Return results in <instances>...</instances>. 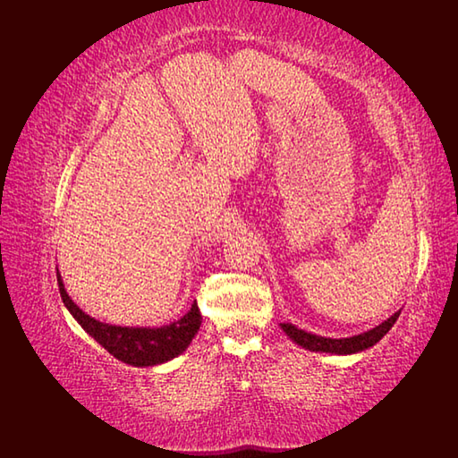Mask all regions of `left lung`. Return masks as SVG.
Masks as SVG:
<instances>
[{
	"instance_id": "1",
	"label": "left lung",
	"mask_w": 458,
	"mask_h": 458,
	"mask_svg": "<svg viewBox=\"0 0 458 458\" xmlns=\"http://www.w3.org/2000/svg\"><path fill=\"white\" fill-rule=\"evenodd\" d=\"M402 310H397L390 318L384 320L382 325H377L376 328L368 330V333L362 335H356V336H350V338H327V336H318V335H310L303 328H297L295 325L291 323H281V328H284V333L297 343L299 346H303L307 350H313V352H330V354H356V352H362V350L374 346L376 343H379L386 335L387 330H390L397 317H400Z\"/></svg>"
}]
</instances>
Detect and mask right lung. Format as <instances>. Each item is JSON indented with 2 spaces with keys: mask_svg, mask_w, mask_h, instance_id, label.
I'll list each match as a JSON object with an SVG mask.
<instances>
[{
  "mask_svg": "<svg viewBox=\"0 0 458 458\" xmlns=\"http://www.w3.org/2000/svg\"><path fill=\"white\" fill-rule=\"evenodd\" d=\"M58 291H61L63 303L71 310V315L79 320V325L89 333L96 343L102 344L108 352L131 366H155L163 364L174 356L182 354L189 348L191 340L199 333L202 317L197 301L191 310L179 320L159 328L149 327H115L86 315L84 310L68 297L61 274L56 269Z\"/></svg>",
  "mask_w": 458,
  "mask_h": 458,
  "instance_id": "1",
  "label": "right lung"
}]
</instances>
